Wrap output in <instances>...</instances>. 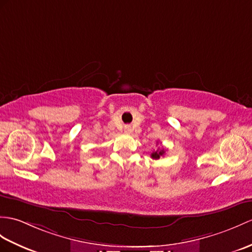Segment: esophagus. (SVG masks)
<instances>
[{
  "instance_id": "esophagus-1",
  "label": "esophagus",
  "mask_w": 252,
  "mask_h": 252,
  "mask_svg": "<svg viewBox=\"0 0 252 252\" xmlns=\"http://www.w3.org/2000/svg\"><path fill=\"white\" fill-rule=\"evenodd\" d=\"M125 132H126V133H127V134H130V133L132 132V128H131V126H126V127H125Z\"/></svg>"
}]
</instances>
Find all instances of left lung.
<instances>
[{"label":"left lung","mask_w":252,"mask_h":252,"mask_svg":"<svg viewBox=\"0 0 252 252\" xmlns=\"http://www.w3.org/2000/svg\"><path fill=\"white\" fill-rule=\"evenodd\" d=\"M164 154H165V149L164 148H162V149H158L157 151H155V153H153L151 154V158H153V159H160L161 157H163L164 156Z\"/></svg>","instance_id":"8db88e82"}]
</instances>
